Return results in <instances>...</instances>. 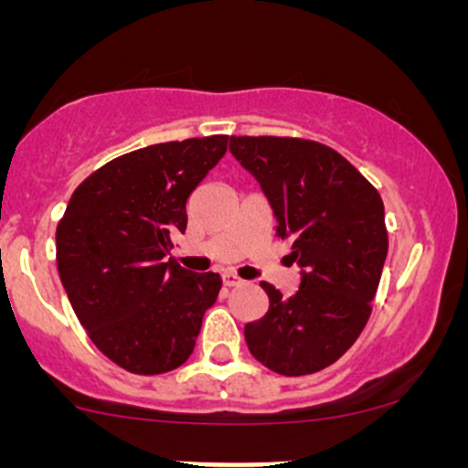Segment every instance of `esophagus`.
I'll return each mask as SVG.
<instances>
[{
  "mask_svg": "<svg viewBox=\"0 0 468 468\" xmlns=\"http://www.w3.org/2000/svg\"><path fill=\"white\" fill-rule=\"evenodd\" d=\"M221 281H224L226 287H238V285H242V282H244L242 278L235 276L233 271H224V273H221Z\"/></svg>",
  "mask_w": 468,
  "mask_h": 468,
  "instance_id": "obj_1",
  "label": "esophagus"
}]
</instances>
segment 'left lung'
Instances as JSON below:
<instances>
[{"label": "left lung", "mask_w": 468, "mask_h": 468, "mask_svg": "<svg viewBox=\"0 0 468 468\" xmlns=\"http://www.w3.org/2000/svg\"><path fill=\"white\" fill-rule=\"evenodd\" d=\"M230 154L261 183L290 242L301 285L269 282L262 319L244 325L258 362L282 376L322 371L360 337L387 258L385 206L374 186L330 146L299 138H230Z\"/></svg>", "instance_id": "8db88e82"}]
</instances>
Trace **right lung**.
Returning <instances> with one entry per match:
<instances>
[{"label":"right lung","mask_w":468,"mask_h":468,"mask_svg":"<svg viewBox=\"0 0 468 468\" xmlns=\"http://www.w3.org/2000/svg\"><path fill=\"white\" fill-rule=\"evenodd\" d=\"M229 135L151 144L111 160L74 190L56 229L60 282L94 346L131 374L181 367L195 351L219 273L174 258L186 204L224 158Z\"/></svg>","instance_id":"1"}]
</instances>
